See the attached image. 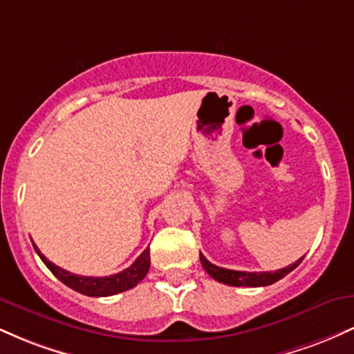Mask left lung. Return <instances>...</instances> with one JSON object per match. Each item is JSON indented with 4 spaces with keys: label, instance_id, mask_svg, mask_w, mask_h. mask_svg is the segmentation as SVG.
I'll return each mask as SVG.
<instances>
[{
    "label": "left lung",
    "instance_id": "obj_1",
    "mask_svg": "<svg viewBox=\"0 0 354 354\" xmlns=\"http://www.w3.org/2000/svg\"><path fill=\"white\" fill-rule=\"evenodd\" d=\"M303 258H299L298 261L293 263V265L283 268V270L261 271V273H256L254 271V273H250V271H234V270H226V268H219L216 265H213V263H209L208 259L200 253L201 265L211 278L216 279L219 283L230 284V286H250V288L268 286V284L279 281V279L284 278L288 273H291V271H293L295 268L303 261Z\"/></svg>",
    "mask_w": 354,
    "mask_h": 354
}]
</instances>
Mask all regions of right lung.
<instances>
[{"instance_id": "obj_1", "label": "right lung", "mask_w": 354, "mask_h": 354, "mask_svg": "<svg viewBox=\"0 0 354 354\" xmlns=\"http://www.w3.org/2000/svg\"><path fill=\"white\" fill-rule=\"evenodd\" d=\"M33 246L36 253H38L39 258H41V261L48 266V270H50L61 283H64L66 286H70L71 290L78 291L81 295L95 296V298H100V296H113V295L131 290V288H135L136 284L145 278L149 270V265H151V259H149V248H146L143 253L138 256L136 261L129 268H126V270L121 271V273L103 276V278H95V276H80V274H73L70 271L56 266L55 263H51L50 259L46 258V256L41 254V251L38 250V246H36L35 243Z\"/></svg>"}]
</instances>
